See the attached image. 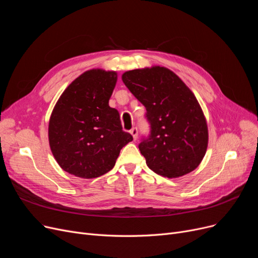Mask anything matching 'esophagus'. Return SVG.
Segmentation results:
<instances>
[{"mask_svg":"<svg viewBox=\"0 0 258 258\" xmlns=\"http://www.w3.org/2000/svg\"><path fill=\"white\" fill-rule=\"evenodd\" d=\"M131 134H132V136L134 137V140H136L137 137H138V128L137 127H133L131 130Z\"/></svg>","mask_w":258,"mask_h":258,"instance_id":"1","label":"esophagus"}]
</instances>
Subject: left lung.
I'll list each match as a JSON object with an SVG mask.
<instances>
[{
	"instance_id": "8db88e82",
	"label": "left lung",
	"mask_w": 258,
	"mask_h": 258,
	"mask_svg": "<svg viewBox=\"0 0 258 258\" xmlns=\"http://www.w3.org/2000/svg\"><path fill=\"white\" fill-rule=\"evenodd\" d=\"M122 80L146 108L151 131L139 150L147 166L167 178L195 170L206 154L208 128L194 93L164 67L127 71Z\"/></svg>"
}]
</instances>
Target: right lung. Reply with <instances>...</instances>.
Wrapping results in <instances>:
<instances>
[{"label": "right lung", "instance_id": "right-lung-1", "mask_svg": "<svg viewBox=\"0 0 258 258\" xmlns=\"http://www.w3.org/2000/svg\"><path fill=\"white\" fill-rule=\"evenodd\" d=\"M116 72L90 70L61 94L49 121V143L59 166L79 178L110 171L121 148L133 140L122 131L116 108L108 105Z\"/></svg>", "mask_w": 258, "mask_h": 258}]
</instances>
